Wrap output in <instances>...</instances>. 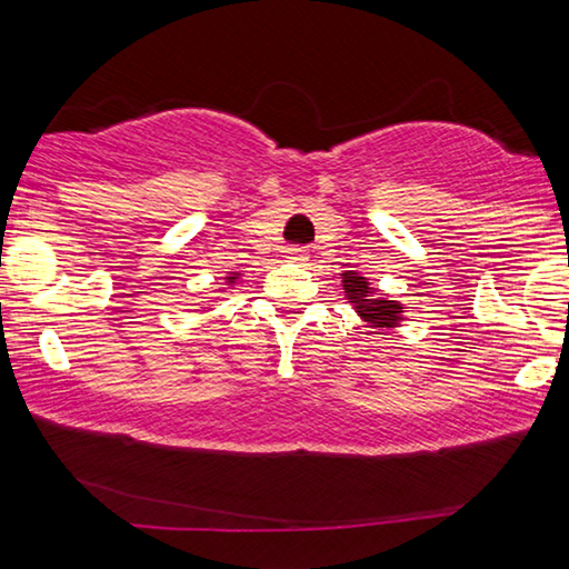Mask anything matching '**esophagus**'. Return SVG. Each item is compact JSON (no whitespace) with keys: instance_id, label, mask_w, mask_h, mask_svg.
<instances>
[{"instance_id":"obj_1","label":"esophagus","mask_w":569,"mask_h":569,"mask_svg":"<svg viewBox=\"0 0 569 569\" xmlns=\"http://www.w3.org/2000/svg\"><path fill=\"white\" fill-rule=\"evenodd\" d=\"M286 258L293 263H306L308 261V248L303 246H291L286 250Z\"/></svg>"}]
</instances>
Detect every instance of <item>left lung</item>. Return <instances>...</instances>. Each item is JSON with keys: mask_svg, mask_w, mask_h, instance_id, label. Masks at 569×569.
Here are the masks:
<instances>
[{"mask_svg": "<svg viewBox=\"0 0 569 569\" xmlns=\"http://www.w3.org/2000/svg\"><path fill=\"white\" fill-rule=\"evenodd\" d=\"M341 286L346 293V301H349L356 313L361 316L373 329H393L403 319V306L399 301H389L387 296H377L369 278L359 276L356 271H343L341 273Z\"/></svg>", "mask_w": 569, "mask_h": 569, "instance_id": "obj_1", "label": "left lung"}]
</instances>
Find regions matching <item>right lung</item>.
Instances as JSON below:
<instances>
[{
  "instance_id": "add662e5",
  "label": "right lung",
  "mask_w": 569,
  "mask_h": 569,
  "mask_svg": "<svg viewBox=\"0 0 569 569\" xmlns=\"http://www.w3.org/2000/svg\"><path fill=\"white\" fill-rule=\"evenodd\" d=\"M238 278H240V273H230V276L226 278V283H228V286H233V283L238 281Z\"/></svg>"
}]
</instances>
